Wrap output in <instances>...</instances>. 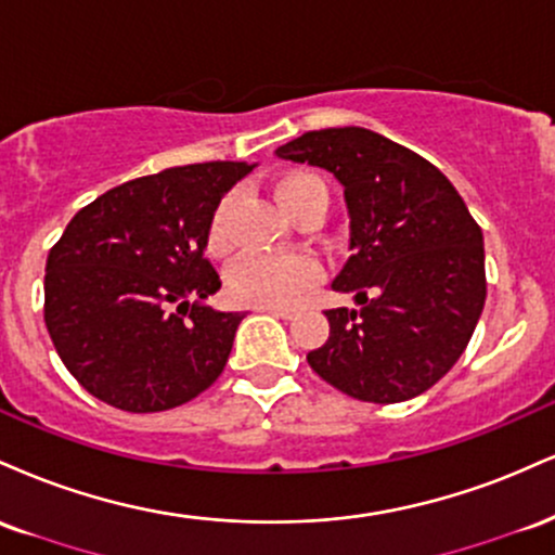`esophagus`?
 Returning <instances> with one entry per match:
<instances>
[{
  "mask_svg": "<svg viewBox=\"0 0 555 555\" xmlns=\"http://www.w3.org/2000/svg\"><path fill=\"white\" fill-rule=\"evenodd\" d=\"M262 311H267V314H272V317H280V319H293V314H296V311L285 309V306H262Z\"/></svg>",
  "mask_w": 555,
  "mask_h": 555,
  "instance_id": "esophagus-1",
  "label": "esophagus"
}]
</instances>
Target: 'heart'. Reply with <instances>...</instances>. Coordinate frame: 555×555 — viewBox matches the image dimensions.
Here are the masks:
<instances>
[{
  "mask_svg": "<svg viewBox=\"0 0 555 555\" xmlns=\"http://www.w3.org/2000/svg\"><path fill=\"white\" fill-rule=\"evenodd\" d=\"M322 184L319 176L309 171H293L278 179L275 194L285 205L298 189ZM324 186V184H322ZM233 199L220 202L207 233V249L223 254L228 249V212ZM319 264L309 254H246L228 272V291L236 301L254 306H291L304 296L306 288L317 283Z\"/></svg>",
  "mask_w": 555,
  "mask_h": 555,
  "instance_id": "1",
  "label": "heart"
}]
</instances>
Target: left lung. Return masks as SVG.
<instances>
[{
  "label": "left lung",
  "mask_w": 555,
  "mask_h": 555,
  "mask_svg": "<svg viewBox=\"0 0 555 555\" xmlns=\"http://www.w3.org/2000/svg\"><path fill=\"white\" fill-rule=\"evenodd\" d=\"M275 155L335 176L350 218V257L332 288L356 293L361 309L324 311L330 337L306 356L309 366L376 405L431 389L465 353L486 304L483 231L457 189L363 127L306 132Z\"/></svg>",
  "instance_id": "8db88e82"
}]
</instances>
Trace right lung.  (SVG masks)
Returning a JSON list of instances; mask_svg holds the SVG:
<instances>
[{
    "instance_id": "right-lung-1",
    "label": "right lung",
    "mask_w": 555,
    "mask_h": 555,
    "mask_svg": "<svg viewBox=\"0 0 555 555\" xmlns=\"http://www.w3.org/2000/svg\"><path fill=\"white\" fill-rule=\"evenodd\" d=\"M254 163L212 160L142 176L82 207L46 259L43 319L62 363L127 413L194 400L223 374L246 311H215L207 233Z\"/></svg>"
}]
</instances>
